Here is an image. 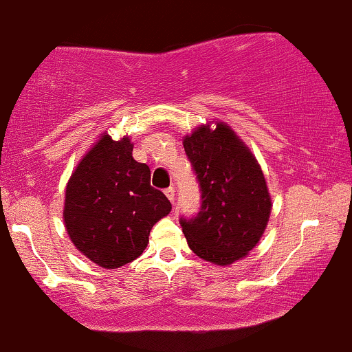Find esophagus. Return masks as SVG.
Instances as JSON below:
<instances>
[{"mask_svg":"<svg viewBox=\"0 0 352 352\" xmlns=\"http://www.w3.org/2000/svg\"><path fill=\"white\" fill-rule=\"evenodd\" d=\"M164 194H166V197H168L169 201L175 202V196H176V194H175V188H171V186H169V188L164 189Z\"/></svg>","mask_w":352,"mask_h":352,"instance_id":"34e87169","label":"esophagus"}]
</instances>
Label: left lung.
<instances>
[{"instance_id": "1", "label": "left lung", "mask_w": 352, "mask_h": 352, "mask_svg": "<svg viewBox=\"0 0 352 352\" xmlns=\"http://www.w3.org/2000/svg\"><path fill=\"white\" fill-rule=\"evenodd\" d=\"M184 151L199 184L196 216L179 217L188 245L216 265H229L257 245L270 217L265 177L234 131L197 128L184 138Z\"/></svg>"}]
</instances>
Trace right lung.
Segmentation results:
<instances>
[{"label":"right lung","instance_id":"1","mask_svg":"<svg viewBox=\"0 0 352 352\" xmlns=\"http://www.w3.org/2000/svg\"><path fill=\"white\" fill-rule=\"evenodd\" d=\"M133 144L105 135L78 163L65 189L64 222L85 257L103 268L138 258L151 227L171 202L150 184V166L131 156Z\"/></svg>","mask_w":352,"mask_h":352}]
</instances>
